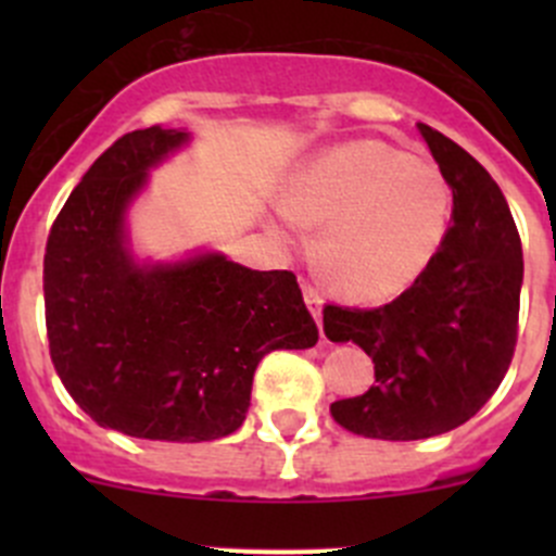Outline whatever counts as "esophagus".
<instances>
[{
	"mask_svg": "<svg viewBox=\"0 0 556 556\" xmlns=\"http://www.w3.org/2000/svg\"><path fill=\"white\" fill-rule=\"evenodd\" d=\"M304 299H306V306H309V312L314 314V317L317 319L323 317V295H319L309 282H304Z\"/></svg>",
	"mask_w": 556,
	"mask_h": 556,
	"instance_id": "34e87169",
	"label": "esophagus"
}]
</instances>
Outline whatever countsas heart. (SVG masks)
<instances>
[{"label":"heart","mask_w":556,"mask_h":556,"mask_svg":"<svg viewBox=\"0 0 556 556\" xmlns=\"http://www.w3.org/2000/svg\"><path fill=\"white\" fill-rule=\"evenodd\" d=\"M282 206L299 226L319 228L314 261L330 288L355 301H390L444 247L452 185L430 161L355 139L295 172Z\"/></svg>","instance_id":"b5f03b06"}]
</instances>
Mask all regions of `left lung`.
I'll use <instances>...</instances> for the list:
<instances>
[{
  "label": "left lung",
  "instance_id": "8db88e82",
  "mask_svg": "<svg viewBox=\"0 0 556 556\" xmlns=\"http://www.w3.org/2000/svg\"><path fill=\"white\" fill-rule=\"evenodd\" d=\"M452 185V226L428 271L379 309L325 306L330 341H355L377 384L330 403L366 439L450 433L492 397L517 346L525 263L511 210L490 172L457 142L417 123Z\"/></svg>",
  "mask_w": 556,
  "mask_h": 556
}]
</instances>
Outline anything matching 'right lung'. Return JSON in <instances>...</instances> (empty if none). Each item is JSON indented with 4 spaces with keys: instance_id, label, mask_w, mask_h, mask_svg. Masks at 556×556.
<instances>
[{
    "instance_id": "obj_1",
    "label": "right lung",
    "mask_w": 556,
    "mask_h": 556,
    "mask_svg": "<svg viewBox=\"0 0 556 556\" xmlns=\"http://www.w3.org/2000/svg\"><path fill=\"white\" fill-rule=\"evenodd\" d=\"M188 142L150 126L106 148L55 217L42 271L50 361L77 406L102 428L179 444L242 428L257 363L319 339L293 271L223 252L137 263L128 206Z\"/></svg>"
}]
</instances>
